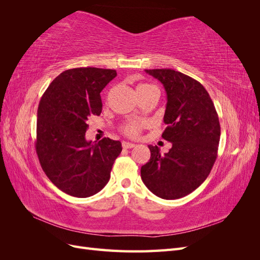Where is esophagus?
<instances>
[{
  "instance_id": "1",
  "label": "esophagus",
  "mask_w": 260,
  "mask_h": 260,
  "mask_svg": "<svg viewBox=\"0 0 260 260\" xmlns=\"http://www.w3.org/2000/svg\"><path fill=\"white\" fill-rule=\"evenodd\" d=\"M135 146H136L135 143L125 142V141H123V142H122V147H123V148H132V147H135Z\"/></svg>"
}]
</instances>
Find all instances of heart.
<instances>
[{
	"mask_svg": "<svg viewBox=\"0 0 260 260\" xmlns=\"http://www.w3.org/2000/svg\"><path fill=\"white\" fill-rule=\"evenodd\" d=\"M149 88H154L153 85H149V84H140L138 86V91L141 90H146ZM145 125V123L143 121H129L125 123L123 127H122V131L124 135L130 136V137H137L141 129H142Z\"/></svg>",
	"mask_w": 260,
	"mask_h": 260,
	"instance_id": "b5f03b06",
	"label": "heart"
}]
</instances>
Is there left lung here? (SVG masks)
<instances>
[{"label":"left lung","mask_w":260,"mask_h":260,"mask_svg":"<svg viewBox=\"0 0 260 260\" xmlns=\"http://www.w3.org/2000/svg\"><path fill=\"white\" fill-rule=\"evenodd\" d=\"M167 93L162 138L171 148L161 154L148 145L151 158L141 167L146 187L164 200L192 193L208 177L217 158L220 123L206 89L193 78L174 69H145Z\"/></svg>","instance_id":"obj_1"}]
</instances>
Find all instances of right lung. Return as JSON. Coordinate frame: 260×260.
Wrapping results in <instances>:
<instances>
[{"instance_id":"add662e5","label":"right lung","mask_w":260,"mask_h":260,"mask_svg":"<svg viewBox=\"0 0 260 260\" xmlns=\"http://www.w3.org/2000/svg\"><path fill=\"white\" fill-rule=\"evenodd\" d=\"M116 70L82 67L65 70L51 82L38 107L36 151L45 175L75 198L99 193L111 178L121 143L109 138L85 140L89 118L102 113L101 92Z\"/></svg>"}]
</instances>
